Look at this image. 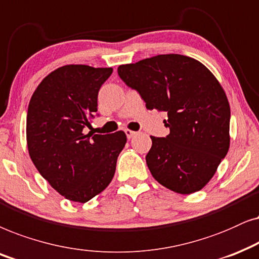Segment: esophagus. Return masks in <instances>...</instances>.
I'll use <instances>...</instances> for the list:
<instances>
[{"instance_id": "34e87169", "label": "esophagus", "mask_w": 259, "mask_h": 259, "mask_svg": "<svg viewBox=\"0 0 259 259\" xmlns=\"http://www.w3.org/2000/svg\"><path fill=\"white\" fill-rule=\"evenodd\" d=\"M124 132H125V135H126V137H127V139H133V137L134 136H136V132H134V130H129V129H125V130H124Z\"/></svg>"}]
</instances>
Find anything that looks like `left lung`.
I'll return each mask as SVG.
<instances>
[{"mask_svg": "<svg viewBox=\"0 0 259 259\" xmlns=\"http://www.w3.org/2000/svg\"><path fill=\"white\" fill-rule=\"evenodd\" d=\"M118 75L148 110L167 112L169 135L151 137L146 161L158 184L180 194L204 188L230 148V104L205 65L181 54H160L120 65Z\"/></svg>", "mask_w": 259, "mask_h": 259, "instance_id": "1", "label": "left lung"}]
</instances>
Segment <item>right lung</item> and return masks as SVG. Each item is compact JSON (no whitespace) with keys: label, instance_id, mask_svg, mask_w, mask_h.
<instances>
[{"label":"right lung","instance_id":"1","mask_svg":"<svg viewBox=\"0 0 259 259\" xmlns=\"http://www.w3.org/2000/svg\"><path fill=\"white\" fill-rule=\"evenodd\" d=\"M112 68L66 65L42 79L27 112V147L44 179L74 202L104 191L126 143L124 132L85 134L97 112L98 91Z\"/></svg>","mask_w":259,"mask_h":259}]
</instances>
